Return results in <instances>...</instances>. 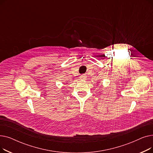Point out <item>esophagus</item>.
Instances as JSON below:
<instances>
[{
	"instance_id": "34e87169",
	"label": "esophagus",
	"mask_w": 153,
	"mask_h": 153,
	"mask_svg": "<svg viewBox=\"0 0 153 153\" xmlns=\"http://www.w3.org/2000/svg\"><path fill=\"white\" fill-rule=\"evenodd\" d=\"M85 78H86V76L85 74H82V75L80 76V79H84Z\"/></svg>"
}]
</instances>
